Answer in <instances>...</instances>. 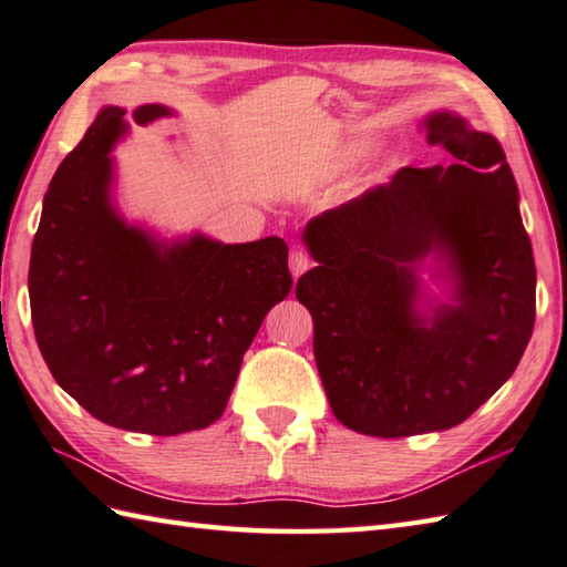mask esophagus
I'll return each mask as SVG.
<instances>
[{"label": "esophagus", "mask_w": 567, "mask_h": 567, "mask_svg": "<svg viewBox=\"0 0 567 567\" xmlns=\"http://www.w3.org/2000/svg\"><path fill=\"white\" fill-rule=\"evenodd\" d=\"M310 267H313V259H310L303 249L291 251V257H288V269H291L293 279H298L300 274H306Z\"/></svg>", "instance_id": "obj_1"}]
</instances>
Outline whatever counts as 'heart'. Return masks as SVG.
I'll return each instance as SVG.
<instances>
[{
  "label": "heart",
  "mask_w": 567,
  "mask_h": 567,
  "mask_svg": "<svg viewBox=\"0 0 567 567\" xmlns=\"http://www.w3.org/2000/svg\"><path fill=\"white\" fill-rule=\"evenodd\" d=\"M357 152H360V144H350V146L342 152V158H352Z\"/></svg>",
  "instance_id": "obj_1"
}]
</instances>
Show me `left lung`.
I'll return each mask as SVG.
<instances>
[{
  "instance_id": "1",
  "label": "left lung",
  "mask_w": 567,
  "mask_h": 567,
  "mask_svg": "<svg viewBox=\"0 0 567 567\" xmlns=\"http://www.w3.org/2000/svg\"><path fill=\"white\" fill-rule=\"evenodd\" d=\"M423 130L453 164L401 168L303 229L316 267L296 298L313 316L322 386L334 419L374 437L470 419L514 374L536 320L504 148L455 112L429 114ZM425 268L443 299L422 284Z\"/></svg>"
}]
</instances>
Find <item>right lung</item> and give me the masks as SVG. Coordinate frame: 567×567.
Wrapping results in <instances>:
<instances>
[{
	"label": "right lung",
	"instance_id": "add662e5",
	"mask_svg": "<svg viewBox=\"0 0 567 567\" xmlns=\"http://www.w3.org/2000/svg\"><path fill=\"white\" fill-rule=\"evenodd\" d=\"M126 110L107 105L63 158L31 245L29 298L58 386L122 431L178 435L223 415L264 316L291 291L281 237L161 239L112 200ZM134 110L136 124L171 117Z\"/></svg>",
	"mask_w": 567,
	"mask_h": 567
}]
</instances>
